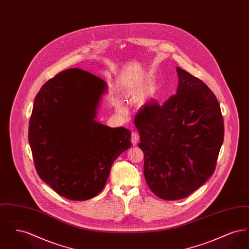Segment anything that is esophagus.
Wrapping results in <instances>:
<instances>
[{
  "label": "esophagus",
  "mask_w": 249,
  "mask_h": 249,
  "mask_svg": "<svg viewBox=\"0 0 249 249\" xmlns=\"http://www.w3.org/2000/svg\"><path fill=\"white\" fill-rule=\"evenodd\" d=\"M130 140H131V142H132L133 145H136L139 142V134L137 132H132Z\"/></svg>",
  "instance_id": "1"
}]
</instances>
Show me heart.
I'll use <instances>...</instances> for the list:
<instances>
[{
  "mask_svg": "<svg viewBox=\"0 0 249 249\" xmlns=\"http://www.w3.org/2000/svg\"><path fill=\"white\" fill-rule=\"evenodd\" d=\"M117 107H118L119 109H121V108H122V106H121V104H120V103H117Z\"/></svg>",
  "mask_w": 249,
  "mask_h": 249,
  "instance_id": "heart-1",
  "label": "heart"
}]
</instances>
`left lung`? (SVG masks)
<instances>
[{
	"mask_svg": "<svg viewBox=\"0 0 249 249\" xmlns=\"http://www.w3.org/2000/svg\"><path fill=\"white\" fill-rule=\"evenodd\" d=\"M177 71V94L162 105L144 104L134 119L146 184L167 201L189 196L210 178L224 139L223 118L212 90L190 72L179 67Z\"/></svg>",
	"mask_w": 249,
	"mask_h": 249,
	"instance_id": "left-lung-1",
	"label": "left lung"
}]
</instances>
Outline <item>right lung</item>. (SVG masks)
Returning <instances> with one entry per match:
<instances>
[{"instance_id":"add662e5","label":"right lung","mask_w":249,"mask_h":249,"mask_svg":"<svg viewBox=\"0 0 249 249\" xmlns=\"http://www.w3.org/2000/svg\"><path fill=\"white\" fill-rule=\"evenodd\" d=\"M107 92L103 79L71 68L48 80L36 95L29 125L36 171L69 200L98 195L114 161L131 145L128 129L96 121Z\"/></svg>"}]
</instances>
